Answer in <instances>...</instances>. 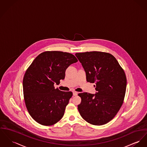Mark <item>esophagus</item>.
I'll list each match as a JSON object with an SVG mask.
<instances>
[{
  "label": "esophagus",
  "instance_id": "34e87169",
  "mask_svg": "<svg viewBox=\"0 0 147 147\" xmlns=\"http://www.w3.org/2000/svg\"><path fill=\"white\" fill-rule=\"evenodd\" d=\"M78 92H76V91H73V96H77V94H78Z\"/></svg>",
  "mask_w": 147,
  "mask_h": 147
}]
</instances>
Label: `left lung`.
Returning <instances> with one entry per match:
<instances>
[{
    "label": "left lung",
    "mask_w": 147,
    "mask_h": 147,
    "mask_svg": "<svg viewBox=\"0 0 147 147\" xmlns=\"http://www.w3.org/2000/svg\"><path fill=\"white\" fill-rule=\"evenodd\" d=\"M86 73L87 81L95 83L96 93H80L79 113L90 124L102 125L111 121L121 107L126 88L123 69L113 55L104 52L76 53Z\"/></svg>",
    "instance_id": "left-lung-1"
}]
</instances>
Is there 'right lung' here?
Instances as JSON below:
<instances>
[{"instance_id":"right-lung-1","label":"right lung","mask_w":147,"mask_h":147,"mask_svg":"<svg viewBox=\"0 0 147 147\" xmlns=\"http://www.w3.org/2000/svg\"><path fill=\"white\" fill-rule=\"evenodd\" d=\"M77 61L68 53L45 51L36 57L27 69L23 79L24 99L28 113L37 123L53 125L64 116L73 93L55 89L54 85L64 79L66 69Z\"/></svg>"}]
</instances>
